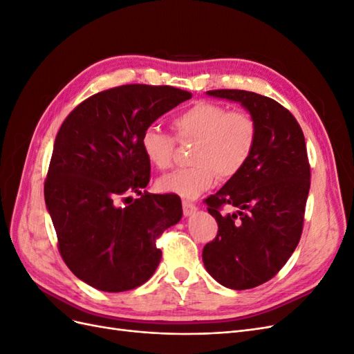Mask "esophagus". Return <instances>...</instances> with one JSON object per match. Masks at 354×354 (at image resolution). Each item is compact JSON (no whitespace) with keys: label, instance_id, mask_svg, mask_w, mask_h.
<instances>
[{"label":"esophagus","instance_id":"34e87169","mask_svg":"<svg viewBox=\"0 0 354 354\" xmlns=\"http://www.w3.org/2000/svg\"><path fill=\"white\" fill-rule=\"evenodd\" d=\"M196 209H198V208H196L195 203H192V202H189V201H183V214H185L186 217L192 216V214H194Z\"/></svg>","mask_w":354,"mask_h":354}]
</instances>
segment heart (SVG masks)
Returning <instances> with one entry per match:
<instances>
[{"instance_id": "b5f03b06", "label": "heart", "mask_w": 354, "mask_h": 354, "mask_svg": "<svg viewBox=\"0 0 354 354\" xmlns=\"http://www.w3.org/2000/svg\"><path fill=\"white\" fill-rule=\"evenodd\" d=\"M173 130L180 142H195L190 153L194 165L174 169L158 180L165 194L194 199L216 183L217 176L230 178L248 162L257 142V124L245 111H229L221 104L196 102L177 113ZM142 151L149 162L167 169L174 159V138L147 128L142 134Z\"/></svg>"}]
</instances>
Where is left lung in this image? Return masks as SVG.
<instances>
[{
  "label": "left lung",
  "mask_w": 354,
  "mask_h": 354,
  "mask_svg": "<svg viewBox=\"0 0 354 354\" xmlns=\"http://www.w3.org/2000/svg\"><path fill=\"white\" fill-rule=\"evenodd\" d=\"M207 94L241 103L257 124L250 160L207 199L218 232L203 246V266L218 283L241 291L270 281L301 238L310 190L306 140L292 113L273 99L243 90ZM224 205L239 211L224 214Z\"/></svg>",
  "instance_id": "left-lung-1"
}]
</instances>
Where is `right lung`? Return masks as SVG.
Masks as SVG:
<instances>
[{
    "label": "right lung",
    "instance_id": "1",
    "mask_svg": "<svg viewBox=\"0 0 354 354\" xmlns=\"http://www.w3.org/2000/svg\"><path fill=\"white\" fill-rule=\"evenodd\" d=\"M190 97L169 85L128 84L91 95L63 121L44 196L62 259L87 285L122 292L155 273L162 257L156 239L183 209L177 195L140 192L151 177L140 140L159 116ZM127 191L142 196L120 207Z\"/></svg>",
    "mask_w": 354,
    "mask_h": 354
}]
</instances>
